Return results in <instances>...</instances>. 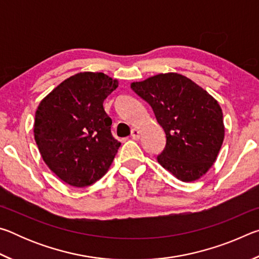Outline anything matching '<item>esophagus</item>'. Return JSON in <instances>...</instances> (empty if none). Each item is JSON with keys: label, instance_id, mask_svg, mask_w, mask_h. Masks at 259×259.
<instances>
[{"label": "esophagus", "instance_id": "34e87169", "mask_svg": "<svg viewBox=\"0 0 259 259\" xmlns=\"http://www.w3.org/2000/svg\"><path fill=\"white\" fill-rule=\"evenodd\" d=\"M131 137H133L134 139H139V130L138 129H133L131 130Z\"/></svg>", "mask_w": 259, "mask_h": 259}]
</instances>
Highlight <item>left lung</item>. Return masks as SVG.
Returning <instances> with one entry per match:
<instances>
[{
	"mask_svg": "<svg viewBox=\"0 0 259 259\" xmlns=\"http://www.w3.org/2000/svg\"><path fill=\"white\" fill-rule=\"evenodd\" d=\"M131 89L150 104L165 134L157 162L182 182H193L211 168L224 140L222 108L212 96L186 76L159 74Z\"/></svg>",
	"mask_w": 259,
	"mask_h": 259,
	"instance_id": "left-lung-1",
	"label": "left lung"
}]
</instances>
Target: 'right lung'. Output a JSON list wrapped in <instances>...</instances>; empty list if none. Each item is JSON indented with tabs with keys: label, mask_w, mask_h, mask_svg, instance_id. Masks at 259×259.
Returning a JSON list of instances; mask_svg holds the SVG:
<instances>
[{
	"label": "right lung",
	"mask_w": 259,
	"mask_h": 259,
	"mask_svg": "<svg viewBox=\"0 0 259 259\" xmlns=\"http://www.w3.org/2000/svg\"><path fill=\"white\" fill-rule=\"evenodd\" d=\"M117 88L104 73L84 72L55 88L35 113L34 137L43 161L74 187L94 184L107 172L120 142L103 103Z\"/></svg>",
	"instance_id": "right-lung-1"
}]
</instances>
